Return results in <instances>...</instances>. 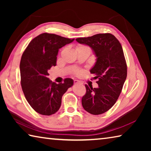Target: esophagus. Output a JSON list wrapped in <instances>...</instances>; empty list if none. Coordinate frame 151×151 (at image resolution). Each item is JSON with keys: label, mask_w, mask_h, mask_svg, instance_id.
<instances>
[{"label": "esophagus", "mask_w": 151, "mask_h": 151, "mask_svg": "<svg viewBox=\"0 0 151 151\" xmlns=\"http://www.w3.org/2000/svg\"><path fill=\"white\" fill-rule=\"evenodd\" d=\"M74 83H75V85H76V84H82L81 82L78 81V80H75V81H74Z\"/></svg>", "instance_id": "obj_1"}]
</instances>
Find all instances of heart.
<instances>
[{
  "label": "heart",
  "mask_w": 151,
  "mask_h": 151,
  "mask_svg": "<svg viewBox=\"0 0 151 151\" xmlns=\"http://www.w3.org/2000/svg\"><path fill=\"white\" fill-rule=\"evenodd\" d=\"M76 74H79V73H81V70H78V71H76Z\"/></svg>",
  "instance_id": "1"
}]
</instances>
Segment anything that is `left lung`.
Masks as SVG:
<instances>
[{
	"label": "left lung",
	"mask_w": 151,
	"mask_h": 151,
	"mask_svg": "<svg viewBox=\"0 0 151 151\" xmlns=\"http://www.w3.org/2000/svg\"><path fill=\"white\" fill-rule=\"evenodd\" d=\"M80 44L90 47L96 61L90 72L98 78V88L85 85L86 92L82 105L89 113L98 115L108 111L115 104L127 78V66L122 46L110 33L78 38Z\"/></svg>",
	"instance_id": "obj_1"
}]
</instances>
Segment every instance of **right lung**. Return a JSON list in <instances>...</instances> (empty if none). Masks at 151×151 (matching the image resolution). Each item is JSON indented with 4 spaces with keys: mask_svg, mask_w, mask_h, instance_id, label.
Wrapping results in <instances>:
<instances>
[{
    "mask_svg": "<svg viewBox=\"0 0 151 151\" xmlns=\"http://www.w3.org/2000/svg\"><path fill=\"white\" fill-rule=\"evenodd\" d=\"M59 35L42 33L33 39L22 55L20 63L22 91L30 106L38 113L49 116L60 109L62 96L73 85L72 78L63 83H52L48 70L56 66L59 48L72 42Z\"/></svg>",
    "mask_w": 151,
    "mask_h": 151,
    "instance_id": "right-lung-1",
    "label": "right lung"
}]
</instances>
